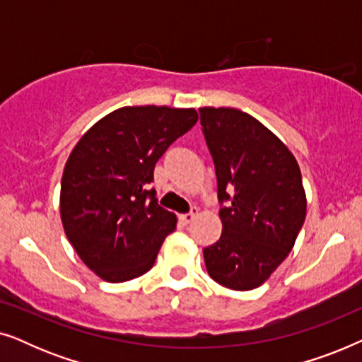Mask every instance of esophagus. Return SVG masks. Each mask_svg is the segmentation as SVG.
Masks as SVG:
<instances>
[{
    "label": "esophagus",
    "mask_w": 362,
    "mask_h": 362,
    "mask_svg": "<svg viewBox=\"0 0 362 362\" xmlns=\"http://www.w3.org/2000/svg\"><path fill=\"white\" fill-rule=\"evenodd\" d=\"M196 216H197V207H191L189 212L180 216V221L182 222V224H191V222L196 219Z\"/></svg>",
    "instance_id": "obj_1"
}]
</instances>
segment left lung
Segmentation results:
<instances>
[{
  "label": "left lung",
  "mask_w": 362,
  "mask_h": 362,
  "mask_svg": "<svg viewBox=\"0 0 362 362\" xmlns=\"http://www.w3.org/2000/svg\"><path fill=\"white\" fill-rule=\"evenodd\" d=\"M199 115L222 221L219 240L202 250L207 274L230 290L257 288L286 259L305 222L300 166L249 113L204 107Z\"/></svg>",
  "instance_id": "8db88e82"
}]
</instances>
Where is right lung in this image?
Returning <instances> with one entry per match:
<instances>
[{"instance_id": "add662e5", "label": "right lung", "mask_w": 362, "mask_h": 362, "mask_svg": "<svg viewBox=\"0 0 362 362\" xmlns=\"http://www.w3.org/2000/svg\"><path fill=\"white\" fill-rule=\"evenodd\" d=\"M197 122L194 108L123 107L74 148L61 182V219L88 269L107 281L146 274L176 229V216L148 189L173 141Z\"/></svg>"}]
</instances>
